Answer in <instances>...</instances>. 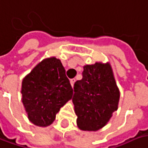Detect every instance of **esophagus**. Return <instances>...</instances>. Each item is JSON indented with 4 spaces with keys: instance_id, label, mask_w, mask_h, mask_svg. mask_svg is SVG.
<instances>
[{
    "instance_id": "34e87169",
    "label": "esophagus",
    "mask_w": 148,
    "mask_h": 148,
    "mask_svg": "<svg viewBox=\"0 0 148 148\" xmlns=\"http://www.w3.org/2000/svg\"><path fill=\"white\" fill-rule=\"evenodd\" d=\"M74 82H75V79H71V80H70V84H71V85H72V87H74Z\"/></svg>"
}]
</instances>
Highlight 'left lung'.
Returning <instances> with one entry per match:
<instances>
[{
  "instance_id": "8db88e82",
  "label": "left lung",
  "mask_w": 148,
  "mask_h": 148,
  "mask_svg": "<svg viewBox=\"0 0 148 148\" xmlns=\"http://www.w3.org/2000/svg\"><path fill=\"white\" fill-rule=\"evenodd\" d=\"M83 78L74 84L73 103L77 125L83 131H98L117 110L120 92L109 64L85 65Z\"/></svg>"
}]
</instances>
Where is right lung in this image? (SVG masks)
Listing matches in <instances>:
<instances>
[{
	"mask_svg": "<svg viewBox=\"0 0 148 148\" xmlns=\"http://www.w3.org/2000/svg\"><path fill=\"white\" fill-rule=\"evenodd\" d=\"M22 94L28 119L36 126H48L72 98L73 89L61 61L53 57L42 60L23 79Z\"/></svg>",
	"mask_w": 148,
	"mask_h": 148,
	"instance_id": "obj_1",
	"label": "right lung"
}]
</instances>
